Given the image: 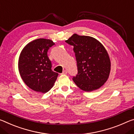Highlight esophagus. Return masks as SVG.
Segmentation results:
<instances>
[{
    "instance_id": "obj_1",
    "label": "esophagus",
    "mask_w": 134,
    "mask_h": 134,
    "mask_svg": "<svg viewBox=\"0 0 134 134\" xmlns=\"http://www.w3.org/2000/svg\"><path fill=\"white\" fill-rule=\"evenodd\" d=\"M67 73H68V72L66 70H64V71H63V72L61 74H62V75H66V74H67Z\"/></svg>"
}]
</instances>
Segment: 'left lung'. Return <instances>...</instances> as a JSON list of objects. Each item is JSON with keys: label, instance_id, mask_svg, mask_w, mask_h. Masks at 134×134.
I'll return each mask as SVG.
<instances>
[{"label": "left lung", "instance_id": "8db88e82", "mask_svg": "<svg viewBox=\"0 0 134 134\" xmlns=\"http://www.w3.org/2000/svg\"><path fill=\"white\" fill-rule=\"evenodd\" d=\"M73 46L78 74L74 82L81 90L90 92L103 85L110 72V58L103 45L90 36L74 34L65 41Z\"/></svg>", "mask_w": 134, "mask_h": 134}]
</instances>
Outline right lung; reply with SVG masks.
Returning a JSON list of instances; mask_svg holds the SVG:
<instances>
[{"label": "right lung", "instance_id": "obj_1", "mask_svg": "<svg viewBox=\"0 0 134 134\" xmlns=\"http://www.w3.org/2000/svg\"><path fill=\"white\" fill-rule=\"evenodd\" d=\"M49 39L38 38L28 43L19 57L18 70L24 83L35 91L46 93L53 86L58 74L52 70L47 51L53 46Z\"/></svg>", "mask_w": 134, "mask_h": 134}]
</instances>
